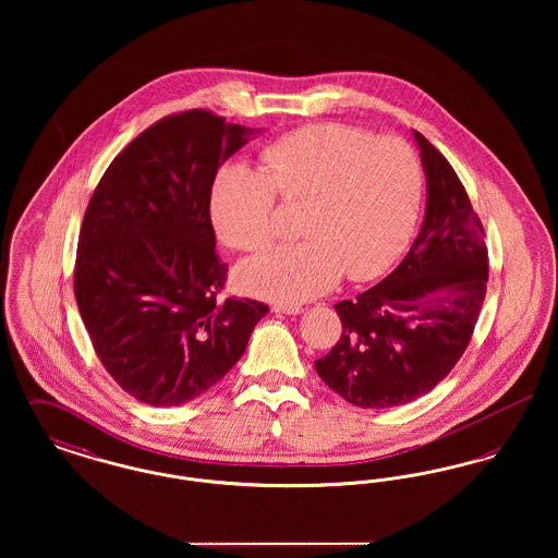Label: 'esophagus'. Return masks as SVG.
<instances>
[{"label":"esophagus","mask_w":558,"mask_h":558,"mask_svg":"<svg viewBox=\"0 0 558 558\" xmlns=\"http://www.w3.org/2000/svg\"><path fill=\"white\" fill-rule=\"evenodd\" d=\"M274 312H278V314H289V316H296V314H301L303 312V307L301 305H274Z\"/></svg>","instance_id":"esophagus-1"}]
</instances>
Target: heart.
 <instances>
[{"mask_svg":"<svg viewBox=\"0 0 558 558\" xmlns=\"http://www.w3.org/2000/svg\"><path fill=\"white\" fill-rule=\"evenodd\" d=\"M262 157L266 169L228 162L215 175L217 234L236 251H264L276 236L280 196L305 201V239L244 262L236 271L242 291L296 305L335 289L345 271L371 280L398 259L423 201V167L405 140L316 123L280 135Z\"/></svg>","mask_w":558,"mask_h":558,"instance_id":"obj_1","label":"heart"}]
</instances>
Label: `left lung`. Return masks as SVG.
Here are the masks:
<instances>
[{"label": "left lung", "instance_id": "8db88e82", "mask_svg": "<svg viewBox=\"0 0 558 558\" xmlns=\"http://www.w3.org/2000/svg\"><path fill=\"white\" fill-rule=\"evenodd\" d=\"M426 175L423 230L385 280L335 305L343 332L319 378L357 408H396L433 391L471 343L489 264L485 230L448 159L414 132Z\"/></svg>", "mask_w": 558, "mask_h": 558}]
</instances>
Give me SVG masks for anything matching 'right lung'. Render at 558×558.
Masks as SVG:
<instances>
[{
    "label": "right lung",
    "instance_id": "obj_1",
    "mask_svg": "<svg viewBox=\"0 0 558 558\" xmlns=\"http://www.w3.org/2000/svg\"><path fill=\"white\" fill-rule=\"evenodd\" d=\"M253 130L205 108L150 125L108 165L81 223L75 299L94 351L132 398H198L239 362L269 312L223 299L211 187Z\"/></svg>",
    "mask_w": 558,
    "mask_h": 558
}]
</instances>
